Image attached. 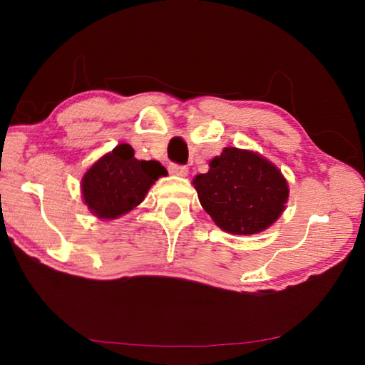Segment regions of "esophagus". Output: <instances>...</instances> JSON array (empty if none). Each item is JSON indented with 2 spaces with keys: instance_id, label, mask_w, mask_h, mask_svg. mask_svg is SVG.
Segmentation results:
<instances>
[{
  "instance_id": "obj_1",
  "label": "esophagus",
  "mask_w": 365,
  "mask_h": 365,
  "mask_svg": "<svg viewBox=\"0 0 365 365\" xmlns=\"http://www.w3.org/2000/svg\"><path fill=\"white\" fill-rule=\"evenodd\" d=\"M169 170H170V174L178 175V177H187L188 175V169L185 168V165H180V164H170Z\"/></svg>"
}]
</instances>
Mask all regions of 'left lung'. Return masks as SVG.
Masks as SVG:
<instances>
[{"label":"left lung","mask_w":365,"mask_h":365,"mask_svg":"<svg viewBox=\"0 0 365 365\" xmlns=\"http://www.w3.org/2000/svg\"><path fill=\"white\" fill-rule=\"evenodd\" d=\"M201 206L232 235H255L280 217L288 201L282 172L261 154L225 148L193 180Z\"/></svg>","instance_id":"obj_1"}]
</instances>
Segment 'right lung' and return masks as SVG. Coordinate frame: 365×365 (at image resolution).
<instances>
[{
    "label": "right lung",
    "instance_id": "1",
    "mask_svg": "<svg viewBox=\"0 0 365 365\" xmlns=\"http://www.w3.org/2000/svg\"><path fill=\"white\" fill-rule=\"evenodd\" d=\"M165 174L158 160H138L130 145H117L85 172L83 201L96 217L117 219L137 207L151 185Z\"/></svg>",
    "mask_w": 365,
    "mask_h": 365
}]
</instances>
